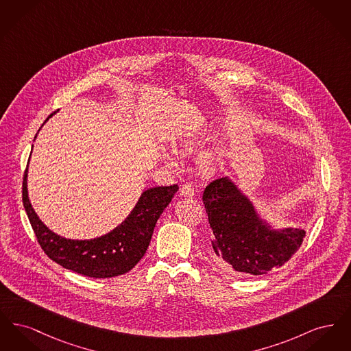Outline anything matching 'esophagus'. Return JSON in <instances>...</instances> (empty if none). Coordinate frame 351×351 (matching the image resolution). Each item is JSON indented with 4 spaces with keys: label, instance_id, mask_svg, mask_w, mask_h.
<instances>
[{
    "label": "esophagus",
    "instance_id": "34e87169",
    "mask_svg": "<svg viewBox=\"0 0 351 351\" xmlns=\"http://www.w3.org/2000/svg\"><path fill=\"white\" fill-rule=\"evenodd\" d=\"M180 193L184 197H193L195 196V188H193L192 184H184L182 189H180Z\"/></svg>",
    "mask_w": 351,
    "mask_h": 351
}]
</instances>
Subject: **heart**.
<instances>
[{
    "instance_id": "b5f03b06",
    "label": "heart",
    "mask_w": 351,
    "mask_h": 351,
    "mask_svg": "<svg viewBox=\"0 0 351 351\" xmlns=\"http://www.w3.org/2000/svg\"><path fill=\"white\" fill-rule=\"evenodd\" d=\"M196 143H197V141H196V138H185L183 142L179 145L182 149H192V147H195L196 146ZM218 163V155L216 154H213V152H209V154H205L204 156H202V159H201V166L204 169H206V171H213L215 168L217 167Z\"/></svg>"
}]
</instances>
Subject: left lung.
<instances>
[{"instance_id": "left-lung-1", "label": "left lung", "mask_w": 351, "mask_h": 351, "mask_svg": "<svg viewBox=\"0 0 351 351\" xmlns=\"http://www.w3.org/2000/svg\"><path fill=\"white\" fill-rule=\"evenodd\" d=\"M202 201L213 230L215 259L237 272L263 275L282 267L305 237L298 228L274 229L229 178L209 184Z\"/></svg>"}]
</instances>
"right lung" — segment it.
Wrapping results in <instances>:
<instances>
[{
	"mask_svg": "<svg viewBox=\"0 0 351 351\" xmlns=\"http://www.w3.org/2000/svg\"><path fill=\"white\" fill-rule=\"evenodd\" d=\"M55 113H51L45 123ZM178 189L176 184L146 189L130 215L117 228L110 233L84 241L68 239L51 232L36 216L27 193V168L23 175L22 201L36 239L50 259L85 276L105 279L129 272L142 259L150 245L156 221Z\"/></svg>",
	"mask_w": 351,
	"mask_h": 351,
	"instance_id": "1",
	"label": "right lung"
}]
</instances>
